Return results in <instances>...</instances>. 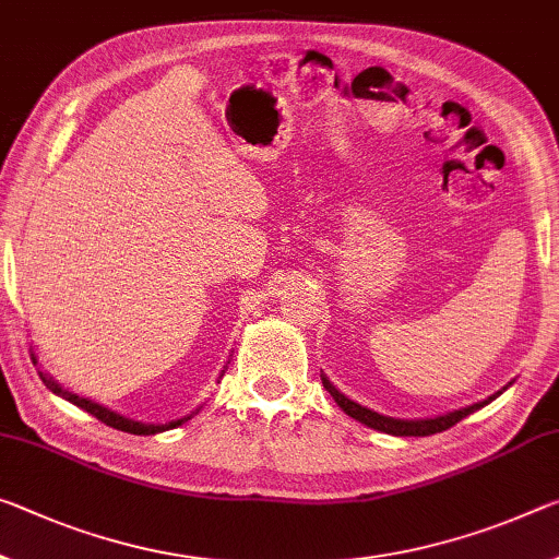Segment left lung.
Segmentation results:
<instances>
[{
  "instance_id": "left-lung-1",
  "label": "left lung",
  "mask_w": 559,
  "mask_h": 559,
  "mask_svg": "<svg viewBox=\"0 0 559 559\" xmlns=\"http://www.w3.org/2000/svg\"><path fill=\"white\" fill-rule=\"evenodd\" d=\"M321 380H323V388L328 393L333 395V401L338 403L343 407V413H348L350 418H356L358 423L368 425V428L373 430H380V432H388V436H401V438H423V436H436V432H442L448 428H453L455 423H460L463 418H467V415L480 411V407H485L490 401H495L502 391H508V383L502 388V391H498L495 395L487 397V401H480L475 405H467V407H460V411H453V413H445V415H438V418H420V420H403V418H391V415H380L376 411H370V407L360 405L356 401H350L348 395H343L338 388H335L331 380H328L323 373H321Z\"/></svg>"
}]
</instances>
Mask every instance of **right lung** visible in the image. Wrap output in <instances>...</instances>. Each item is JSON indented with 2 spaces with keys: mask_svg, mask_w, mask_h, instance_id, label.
Instances as JSON below:
<instances>
[{
  "mask_svg": "<svg viewBox=\"0 0 559 559\" xmlns=\"http://www.w3.org/2000/svg\"><path fill=\"white\" fill-rule=\"evenodd\" d=\"M32 358H34V362H37V356H32ZM39 378L44 380V385H47L51 393L61 395V397H64V401L74 403L76 407H82V411H86V413H92L96 420L106 423V425H109V428H117V430H123V432H131V436H156V432H164V430L179 428L181 423L191 420V415H186V418H181V420H171V423H164V425L139 423V420L123 418V415L114 413V411H109V407H104V405H99V403L88 401V397H82V395H76V393H72V391H67V388H61V385L57 383V380L51 378L49 373H41V370H39Z\"/></svg>",
  "mask_w": 559,
  "mask_h": 559,
  "instance_id": "right-lung-1",
  "label": "right lung"
}]
</instances>
